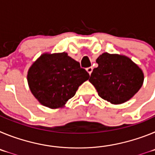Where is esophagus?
Returning <instances> with one entry per match:
<instances>
[{
	"mask_svg": "<svg viewBox=\"0 0 155 155\" xmlns=\"http://www.w3.org/2000/svg\"><path fill=\"white\" fill-rule=\"evenodd\" d=\"M86 71H87V73L89 74H91V72H92V71H93V68H92V67H89V68H86Z\"/></svg>",
	"mask_w": 155,
	"mask_h": 155,
	"instance_id": "34e87169",
	"label": "esophagus"
}]
</instances>
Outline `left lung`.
Masks as SVG:
<instances>
[{"instance_id": "8db88e82", "label": "left lung", "mask_w": 155, "mask_h": 155, "mask_svg": "<svg viewBox=\"0 0 155 155\" xmlns=\"http://www.w3.org/2000/svg\"><path fill=\"white\" fill-rule=\"evenodd\" d=\"M89 81L104 100L113 104L128 101L141 87L143 74L130 59L118 54L102 53L96 60Z\"/></svg>"}]
</instances>
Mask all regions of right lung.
Instances as JSON below:
<instances>
[{"instance_id":"obj_1","label":"right lung","mask_w":155,"mask_h":155,"mask_svg":"<svg viewBox=\"0 0 155 155\" xmlns=\"http://www.w3.org/2000/svg\"><path fill=\"white\" fill-rule=\"evenodd\" d=\"M89 77L68 53H46L29 68L28 83L31 93L41 104L57 109L74 96L79 86Z\"/></svg>"}]
</instances>
